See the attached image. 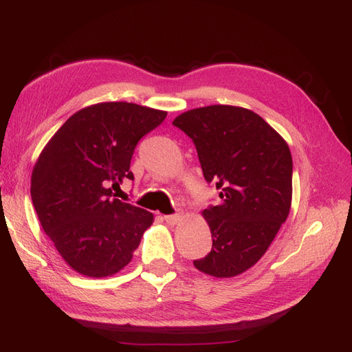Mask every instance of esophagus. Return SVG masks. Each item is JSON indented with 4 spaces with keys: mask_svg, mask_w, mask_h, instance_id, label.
<instances>
[{
    "mask_svg": "<svg viewBox=\"0 0 352 352\" xmlns=\"http://www.w3.org/2000/svg\"><path fill=\"white\" fill-rule=\"evenodd\" d=\"M182 212L180 211H177V212H175V214H167V216H164V220H166V223L167 225H170V226H175V225H177V223L182 220Z\"/></svg>",
    "mask_w": 352,
    "mask_h": 352,
    "instance_id": "1",
    "label": "esophagus"
}]
</instances>
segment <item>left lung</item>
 I'll use <instances>...</instances> for the list:
<instances>
[{"label":"left lung","mask_w":352,"mask_h":352,"mask_svg":"<svg viewBox=\"0 0 352 352\" xmlns=\"http://www.w3.org/2000/svg\"><path fill=\"white\" fill-rule=\"evenodd\" d=\"M173 124L192 140L202 175L220 190L204 214L211 251L194 265L214 278L248 270L267 251L292 199V155L273 127L251 110L208 105Z\"/></svg>","instance_id":"obj_1"}]
</instances>
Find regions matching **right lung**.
Returning a JSON list of instances; mask_svg holds the SVG:
<instances>
[{"mask_svg": "<svg viewBox=\"0 0 352 352\" xmlns=\"http://www.w3.org/2000/svg\"><path fill=\"white\" fill-rule=\"evenodd\" d=\"M167 113L102 102L69 117L41 153L30 195L42 229L72 269L105 278L129 264L153 214L116 197L131 160Z\"/></svg>", "mask_w": 352, "mask_h": 352, "instance_id": "obj_1", "label": "right lung"}]
</instances>
